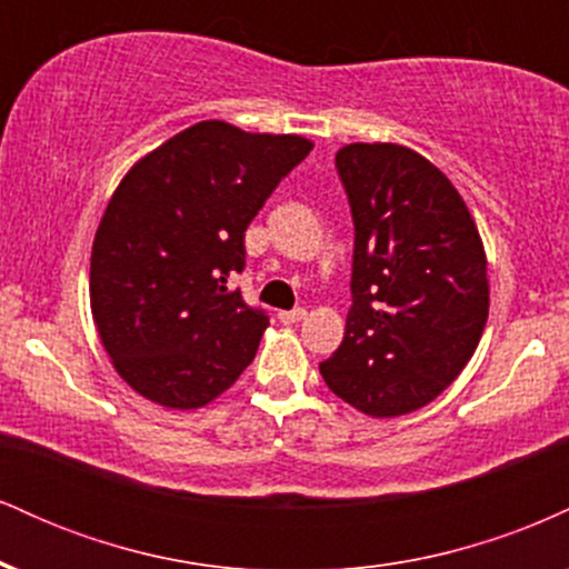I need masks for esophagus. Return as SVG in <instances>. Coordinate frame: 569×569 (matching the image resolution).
Masks as SVG:
<instances>
[{
	"label": "esophagus",
	"mask_w": 569,
	"mask_h": 569,
	"mask_svg": "<svg viewBox=\"0 0 569 569\" xmlns=\"http://www.w3.org/2000/svg\"><path fill=\"white\" fill-rule=\"evenodd\" d=\"M305 316H307L305 307H293V310H280V312H278L280 323H299Z\"/></svg>",
	"instance_id": "34e87169"
}]
</instances>
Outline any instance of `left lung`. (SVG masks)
<instances>
[{
    "label": "left lung",
    "mask_w": 569,
    "mask_h": 569,
    "mask_svg": "<svg viewBox=\"0 0 569 569\" xmlns=\"http://www.w3.org/2000/svg\"><path fill=\"white\" fill-rule=\"evenodd\" d=\"M335 162L356 227L352 305L321 377L363 415H409L452 385L479 345L485 246L460 192L422 154L348 143Z\"/></svg>",
    "instance_id": "left-lung-1"
}]
</instances>
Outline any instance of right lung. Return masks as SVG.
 <instances>
[{
  "label": "right lung",
  "mask_w": 569,
  "mask_h": 569,
  "mask_svg": "<svg viewBox=\"0 0 569 569\" xmlns=\"http://www.w3.org/2000/svg\"><path fill=\"white\" fill-rule=\"evenodd\" d=\"M302 136L219 120L136 162L109 200L90 257V307L117 375L168 409H198L253 361L270 316L230 278L272 189L310 154Z\"/></svg>",
  "instance_id": "obj_1"
}]
</instances>
